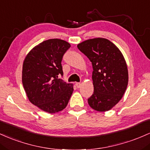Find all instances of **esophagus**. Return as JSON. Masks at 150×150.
<instances>
[{"label":"esophagus","instance_id":"obj_1","mask_svg":"<svg viewBox=\"0 0 150 150\" xmlns=\"http://www.w3.org/2000/svg\"><path fill=\"white\" fill-rule=\"evenodd\" d=\"M76 86L77 87V88H80L81 87V83H76Z\"/></svg>","mask_w":150,"mask_h":150}]
</instances>
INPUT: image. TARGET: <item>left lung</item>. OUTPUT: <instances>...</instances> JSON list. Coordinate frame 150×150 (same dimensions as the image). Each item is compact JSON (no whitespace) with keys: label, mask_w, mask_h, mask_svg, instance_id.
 <instances>
[{"label":"left lung","mask_w":150,"mask_h":150,"mask_svg":"<svg viewBox=\"0 0 150 150\" xmlns=\"http://www.w3.org/2000/svg\"><path fill=\"white\" fill-rule=\"evenodd\" d=\"M92 63L93 93L88 99L91 108L108 111L122 98L128 83V71L123 55L110 40L93 38L77 45Z\"/></svg>","instance_id":"8db88e82"}]
</instances>
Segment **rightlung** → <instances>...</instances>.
I'll return each mask as SVG.
<instances>
[{"label":"right lung","mask_w":150,"mask_h":150,"mask_svg":"<svg viewBox=\"0 0 150 150\" xmlns=\"http://www.w3.org/2000/svg\"><path fill=\"white\" fill-rule=\"evenodd\" d=\"M70 47L59 39L45 40L35 46L23 62L22 81L27 96L45 112L64 110L73 93V84L59 79L63 76L62 58Z\"/></svg>","instance_id":"obj_1"}]
</instances>
